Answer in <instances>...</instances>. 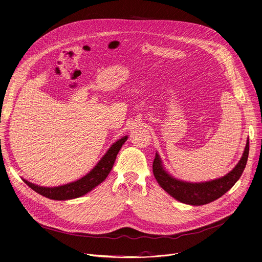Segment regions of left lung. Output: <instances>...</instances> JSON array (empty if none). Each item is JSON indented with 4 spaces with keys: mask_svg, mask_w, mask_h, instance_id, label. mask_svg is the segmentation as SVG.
<instances>
[{
    "mask_svg": "<svg viewBox=\"0 0 262 262\" xmlns=\"http://www.w3.org/2000/svg\"><path fill=\"white\" fill-rule=\"evenodd\" d=\"M248 151L249 141L247 139L244 152L233 169L225 176L208 182L190 183L175 179L164 169L158 152H156L152 162V172L162 189L177 201L189 205H204L224 195L238 181L246 166Z\"/></svg>",
    "mask_w": 262,
    "mask_h": 262,
    "instance_id": "left-lung-1",
    "label": "left lung"
}]
</instances>
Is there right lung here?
Returning <instances> with one entry per match:
<instances>
[{
  "mask_svg": "<svg viewBox=\"0 0 262 262\" xmlns=\"http://www.w3.org/2000/svg\"><path fill=\"white\" fill-rule=\"evenodd\" d=\"M128 135L119 139L117 142H115L106 154L104 155L101 160L95 165L93 169L87 173L81 179L72 182L66 185L56 186V187H43L39 185H35L27 180L23 179V181L34 191L46 196L51 200H58V201H66L71 200V199H76L79 196L85 195L86 193L90 192L93 188L99 186L102 182L105 181L107 175L110 174L111 170L113 169V165L116 160L117 154L119 152L120 148L124 142L127 141Z\"/></svg>",
  "mask_w": 262,
  "mask_h": 262,
  "instance_id": "right-lung-1",
  "label": "right lung"
}]
</instances>
